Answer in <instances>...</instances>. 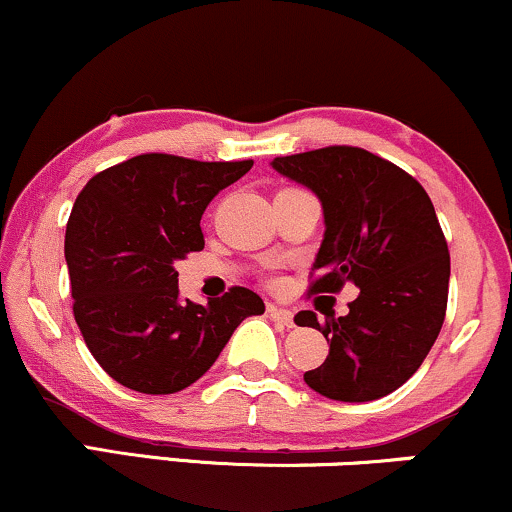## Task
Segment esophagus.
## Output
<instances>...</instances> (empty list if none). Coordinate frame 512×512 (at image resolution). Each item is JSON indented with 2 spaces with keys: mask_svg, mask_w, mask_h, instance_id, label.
<instances>
[{
  "mask_svg": "<svg viewBox=\"0 0 512 512\" xmlns=\"http://www.w3.org/2000/svg\"><path fill=\"white\" fill-rule=\"evenodd\" d=\"M268 314H270V318H275V321H280L282 326H287V328L294 326V314L290 309H282V306L268 304Z\"/></svg>",
  "mask_w": 512,
  "mask_h": 512,
  "instance_id": "1",
  "label": "esophagus"
}]
</instances>
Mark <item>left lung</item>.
<instances>
[{
  "label": "left lung",
  "mask_w": 512,
  "mask_h": 512,
  "mask_svg": "<svg viewBox=\"0 0 512 512\" xmlns=\"http://www.w3.org/2000/svg\"><path fill=\"white\" fill-rule=\"evenodd\" d=\"M270 167L321 201L326 232L311 292L359 287L350 314L333 311L326 326L314 311L294 316L330 345L306 386L340 402L393 393L422 366L446 318L450 256L434 203L417 179L362 148L309 150Z\"/></svg>",
  "instance_id": "left-lung-1"
}]
</instances>
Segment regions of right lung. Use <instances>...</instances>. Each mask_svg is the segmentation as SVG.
Segmentation results:
<instances>
[{
    "label": "right lung",
    "mask_w": 512,
    "mask_h": 512,
    "mask_svg": "<svg viewBox=\"0 0 512 512\" xmlns=\"http://www.w3.org/2000/svg\"><path fill=\"white\" fill-rule=\"evenodd\" d=\"M254 162L146 153L95 174L66 222L74 316L90 354L122 386L170 395L196 383L239 323L266 311L232 287L196 304L179 297L174 263L203 249L201 215Z\"/></svg>",
    "instance_id": "add662e5"
}]
</instances>
